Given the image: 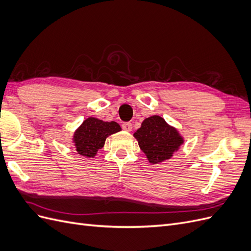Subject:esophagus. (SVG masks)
Instances as JSON below:
<instances>
[{
	"mask_svg": "<svg viewBox=\"0 0 251 251\" xmlns=\"http://www.w3.org/2000/svg\"><path fill=\"white\" fill-rule=\"evenodd\" d=\"M123 128L126 132H131L132 131V124L131 123H124Z\"/></svg>",
	"mask_w": 251,
	"mask_h": 251,
	"instance_id": "obj_1",
	"label": "esophagus"
}]
</instances>
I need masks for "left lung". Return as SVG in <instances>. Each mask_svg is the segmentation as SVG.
<instances>
[{
    "label": "left lung",
    "instance_id": "1",
    "mask_svg": "<svg viewBox=\"0 0 251 251\" xmlns=\"http://www.w3.org/2000/svg\"><path fill=\"white\" fill-rule=\"evenodd\" d=\"M134 137L149 162L153 164L169 160L184 142L176 128L158 115L144 119Z\"/></svg>",
    "mask_w": 251,
    "mask_h": 251
}]
</instances>
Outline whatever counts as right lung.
<instances>
[{
    "mask_svg": "<svg viewBox=\"0 0 251 251\" xmlns=\"http://www.w3.org/2000/svg\"><path fill=\"white\" fill-rule=\"evenodd\" d=\"M121 131L115 121H102L89 117L80 125L73 135V142L77 153L87 158H93L97 151L102 149L107 137Z\"/></svg>",
    "mask_w": 251,
    "mask_h": 251,
    "instance_id": "right-lung-1",
    "label": "right lung"
}]
</instances>
